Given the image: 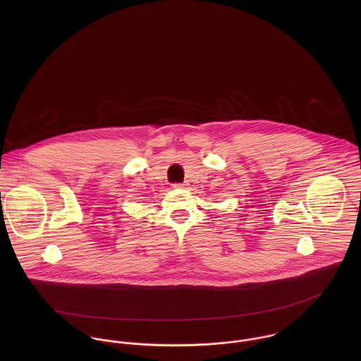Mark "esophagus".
<instances>
[{"mask_svg":"<svg viewBox=\"0 0 361 361\" xmlns=\"http://www.w3.org/2000/svg\"><path fill=\"white\" fill-rule=\"evenodd\" d=\"M173 188H176V189H180V188H185V183H173Z\"/></svg>","mask_w":361,"mask_h":361,"instance_id":"34e87169","label":"esophagus"}]
</instances>
